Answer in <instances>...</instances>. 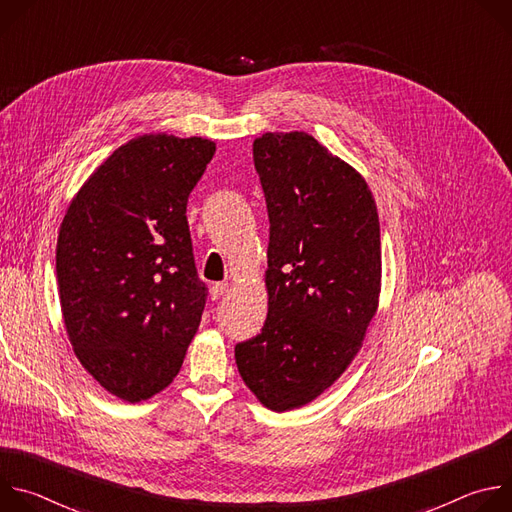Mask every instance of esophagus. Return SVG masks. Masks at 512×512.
Instances as JSON below:
<instances>
[{
	"label": "esophagus",
	"mask_w": 512,
	"mask_h": 512,
	"mask_svg": "<svg viewBox=\"0 0 512 512\" xmlns=\"http://www.w3.org/2000/svg\"><path fill=\"white\" fill-rule=\"evenodd\" d=\"M229 287H231V283H214L212 287H210V296H212V300H218V298H223L227 291H229Z\"/></svg>",
	"instance_id": "34e87169"
}]
</instances>
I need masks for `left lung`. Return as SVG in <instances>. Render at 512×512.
Wrapping results in <instances>:
<instances>
[{
  "label": "left lung",
  "mask_w": 512,
  "mask_h": 512,
  "mask_svg": "<svg viewBox=\"0 0 512 512\" xmlns=\"http://www.w3.org/2000/svg\"><path fill=\"white\" fill-rule=\"evenodd\" d=\"M267 214V320L235 346L239 373L271 411L298 409L348 369L379 308L373 192L304 131L253 141Z\"/></svg>",
  "instance_id": "1"
}]
</instances>
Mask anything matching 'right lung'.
Listing matches in <instances>:
<instances>
[{
  "label": "right lung",
  "instance_id": "add662e5",
  "mask_svg": "<svg viewBox=\"0 0 512 512\" xmlns=\"http://www.w3.org/2000/svg\"><path fill=\"white\" fill-rule=\"evenodd\" d=\"M216 143L145 133L72 198L56 243L68 340L111 395L137 403L178 375L206 304L186 204Z\"/></svg>",
  "mask_w": 512,
  "mask_h": 512
}]
</instances>
